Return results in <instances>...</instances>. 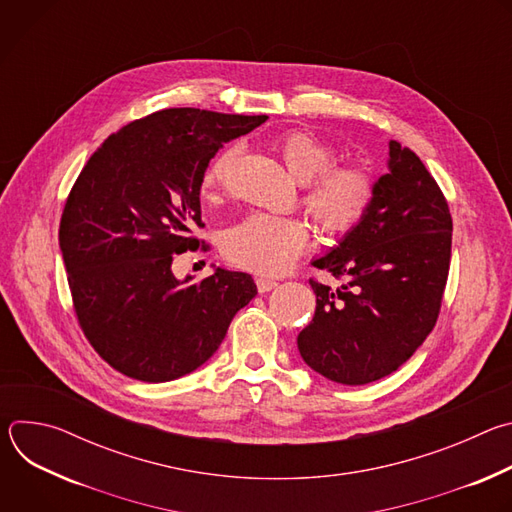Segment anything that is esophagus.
Wrapping results in <instances>:
<instances>
[{
    "label": "esophagus",
    "instance_id": "34e87169",
    "mask_svg": "<svg viewBox=\"0 0 512 512\" xmlns=\"http://www.w3.org/2000/svg\"><path fill=\"white\" fill-rule=\"evenodd\" d=\"M255 283H257L259 294H265V291H271L273 287H277V281L271 279V277H257Z\"/></svg>",
    "mask_w": 512,
    "mask_h": 512
}]
</instances>
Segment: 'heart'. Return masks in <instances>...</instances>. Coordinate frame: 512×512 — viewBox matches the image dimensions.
Segmentation results:
<instances>
[{
	"label": "heart",
	"instance_id": "1",
	"mask_svg": "<svg viewBox=\"0 0 512 512\" xmlns=\"http://www.w3.org/2000/svg\"><path fill=\"white\" fill-rule=\"evenodd\" d=\"M273 150L298 182L302 204L328 237L356 231L373 210L379 182L364 162L334 164L336 152L318 135L302 129L279 133ZM237 150L218 154L202 174V196L216 198L229 182ZM310 239L308 223L298 216L251 212L223 235V253L237 267L257 273H279L294 261Z\"/></svg>",
	"mask_w": 512,
	"mask_h": 512
}]
</instances>
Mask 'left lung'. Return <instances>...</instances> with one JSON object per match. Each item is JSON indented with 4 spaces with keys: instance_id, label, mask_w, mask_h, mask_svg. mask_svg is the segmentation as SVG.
Returning <instances> with one entry per match:
<instances>
[{
    "instance_id": "left-lung-1",
    "label": "left lung",
    "mask_w": 512,
    "mask_h": 512,
    "mask_svg": "<svg viewBox=\"0 0 512 512\" xmlns=\"http://www.w3.org/2000/svg\"><path fill=\"white\" fill-rule=\"evenodd\" d=\"M389 174L364 223L314 261L338 283L310 277L316 314L300 332L308 367L342 385L397 371L442 310L452 259L448 200L423 162L389 143Z\"/></svg>"
}]
</instances>
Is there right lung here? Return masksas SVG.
Here are the masks:
<instances>
[{
	"label": "right lung",
	"mask_w": 512,
	"mask_h": 512,
	"mask_svg": "<svg viewBox=\"0 0 512 512\" xmlns=\"http://www.w3.org/2000/svg\"><path fill=\"white\" fill-rule=\"evenodd\" d=\"M265 119L192 107L150 113L111 133L70 188L58 243L72 308L89 344L125 377L164 383L192 373L255 298L249 273L216 269L184 283L172 261L200 247L208 162Z\"/></svg>",
	"instance_id": "1"
}]
</instances>
